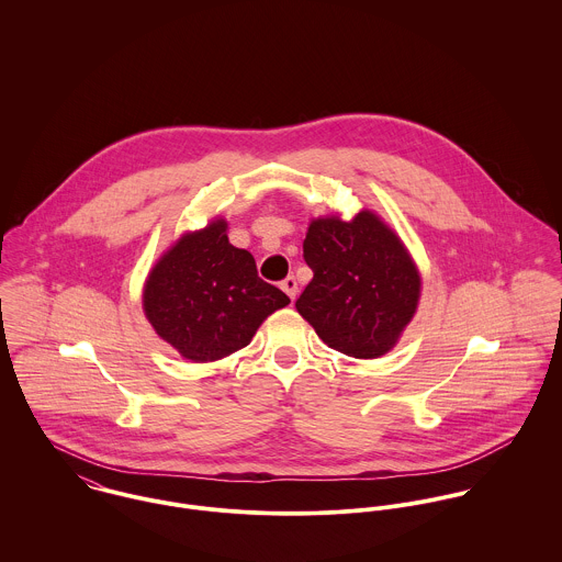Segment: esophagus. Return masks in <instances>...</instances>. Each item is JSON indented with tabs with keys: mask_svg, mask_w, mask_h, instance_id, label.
Segmentation results:
<instances>
[{
	"mask_svg": "<svg viewBox=\"0 0 562 562\" xmlns=\"http://www.w3.org/2000/svg\"><path fill=\"white\" fill-rule=\"evenodd\" d=\"M281 288H283V292L294 301L296 299V294H299V281L294 279V277H288L283 283H281Z\"/></svg>",
	"mask_w": 562,
	"mask_h": 562,
	"instance_id": "obj_1",
	"label": "esophagus"
}]
</instances>
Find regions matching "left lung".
<instances>
[{
  "label": "left lung",
  "instance_id": "8db88e82",
  "mask_svg": "<svg viewBox=\"0 0 562 562\" xmlns=\"http://www.w3.org/2000/svg\"><path fill=\"white\" fill-rule=\"evenodd\" d=\"M303 252L314 279L296 310L322 341L355 359L394 350L422 296L419 268L396 229L368 207L350 221L333 212L310 221Z\"/></svg>",
  "mask_w": 562,
  "mask_h": 562
}]
</instances>
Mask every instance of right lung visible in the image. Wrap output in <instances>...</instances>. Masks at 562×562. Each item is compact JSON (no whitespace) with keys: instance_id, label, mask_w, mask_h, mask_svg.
I'll list each match as a JSON object with an SVG mask.
<instances>
[{"instance_id":"add662e5","label":"right lung","mask_w":562,"mask_h":562,"mask_svg":"<svg viewBox=\"0 0 562 562\" xmlns=\"http://www.w3.org/2000/svg\"><path fill=\"white\" fill-rule=\"evenodd\" d=\"M229 223L212 218L183 232L151 266L143 312L158 337L183 359L207 363L250 344L257 328L290 299L257 277L255 259L236 248Z\"/></svg>"}]
</instances>
